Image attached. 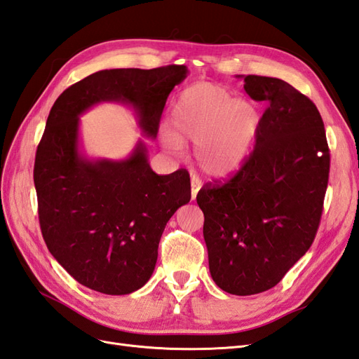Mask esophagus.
Segmentation results:
<instances>
[{
    "label": "esophagus",
    "instance_id": "obj_1",
    "mask_svg": "<svg viewBox=\"0 0 359 359\" xmlns=\"http://www.w3.org/2000/svg\"><path fill=\"white\" fill-rule=\"evenodd\" d=\"M201 188V180H198L197 177H192L191 179V198L196 200L197 197V192L200 191Z\"/></svg>",
    "mask_w": 359,
    "mask_h": 359
}]
</instances>
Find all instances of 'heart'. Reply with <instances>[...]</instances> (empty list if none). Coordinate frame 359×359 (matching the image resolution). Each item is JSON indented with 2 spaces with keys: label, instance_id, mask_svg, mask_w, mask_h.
<instances>
[{
  "label": "heart",
  "instance_id": "obj_1",
  "mask_svg": "<svg viewBox=\"0 0 359 359\" xmlns=\"http://www.w3.org/2000/svg\"><path fill=\"white\" fill-rule=\"evenodd\" d=\"M258 107L233 98L227 88L201 81L179 95L171 110L172 133L163 141L179 150L180 140L196 142L194 161L210 177L223 179L243 167L261 128Z\"/></svg>",
  "mask_w": 359,
  "mask_h": 359
}]
</instances>
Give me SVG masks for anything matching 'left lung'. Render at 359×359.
I'll return each instance as SVG.
<instances>
[{
	"label": "left lung",
	"mask_w": 359,
	"mask_h": 359,
	"mask_svg": "<svg viewBox=\"0 0 359 359\" xmlns=\"http://www.w3.org/2000/svg\"><path fill=\"white\" fill-rule=\"evenodd\" d=\"M244 89L267 103L255 149L232 179L197 194L210 276L235 296L273 288L308 252L330 165L323 119L306 95L262 76H245Z\"/></svg>",
	"instance_id": "obj_1"
}]
</instances>
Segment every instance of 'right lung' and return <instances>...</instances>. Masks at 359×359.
Instances as JSON below:
<instances>
[{
    "label": "right lung",
    "mask_w": 359,
    "mask_h": 359,
    "mask_svg": "<svg viewBox=\"0 0 359 359\" xmlns=\"http://www.w3.org/2000/svg\"><path fill=\"white\" fill-rule=\"evenodd\" d=\"M185 65L103 69L65 89L53 104L34 159L42 236L50 253L85 287L123 296L149 282L165 226L191 200L187 170L159 176L137 141L124 161L88 159L79 150L80 115L103 101L132 106L154 140L170 92Z\"/></svg>",
    "instance_id": "add662e5"
}]
</instances>
